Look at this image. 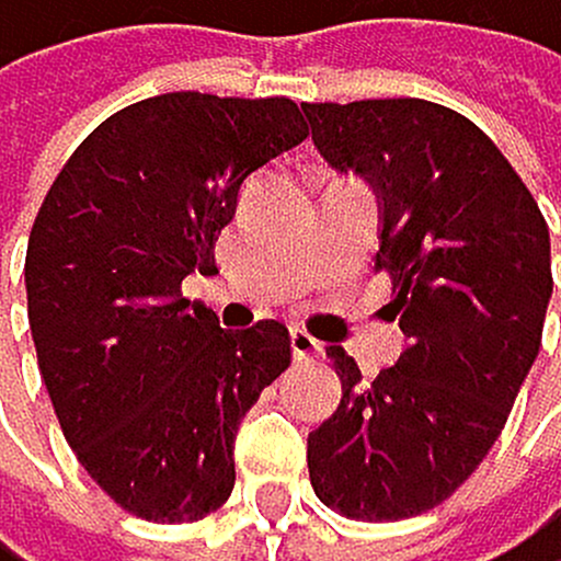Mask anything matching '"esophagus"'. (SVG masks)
Segmentation results:
<instances>
[{"label": "esophagus", "mask_w": 561, "mask_h": 561, "mask_svg": "<svg viewBox=\"0 0 561 561\" xmlns=\"http://www.w3.org/2000/svg\"><path fill=\"white\" fill-rule=\"evenodd\" d=\"M289 353H294L297 364H305V359L323 356V345L312 334H305V330H289Z\"/></svg>", "instance_id": "obj_1"}]
</instances>
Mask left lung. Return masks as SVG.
<instances>
[{
  "mask_svg": "<svg viewBox=\"0 0 561 561\" xmlns=\"http://www.w3.org/2000/svg\"><path fill=\"white\" fill-rule=\"evenodd\" d=\"M319 157L378 197L404 353L375 381L330 345L341 404L308 434L330 511L397 522L437 507L496 445L540 353L551 238L537 202L467 116L422 99L305 102Z\"/></svg>",
  "mask_w": 561,
  "mask_h": 561,
  "instance_id": "left-lung-1",
  "label": "left lung"
}]
</instances>
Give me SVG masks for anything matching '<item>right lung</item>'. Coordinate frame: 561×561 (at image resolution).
<instances>
[{
  "label": "right lung",
  "mask_w": 561,
  "mask_h": 561,
  "mask_svg": "<svg viewBox=\"0 0 561 561\" xmlns=\"http://www.w3.org/2000/svg\"><path fill=\"white\" fill-rule=\"evenodd\" d=\"M305 139L289 99L157 94L76 146L32 224L43 386L83 470L146 522H197L231 496L238 426L289 367L283 323L224 330L180 286L216 272L249 175Z\"/></svg>",
  "instance_id": "add662e5"
}]
</instances>
